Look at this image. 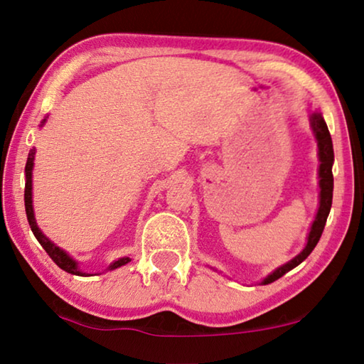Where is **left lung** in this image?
Wrapping results in <instances>:
<instances>
[{"mask_svg": "<svg viewBox=\"0 0 364 364\" xmlns=\"http://www.w3.org/2000/svg\"><path fill=\"white\" fill-rule=\"evenodd\" d=\"M310 125L313 134H315L316 143H318V157H319V207L316 212L315 221H313L311 230L308 232V241L305 249L300 252L297 257H294L291 262H287L282 267L276 268L273 273L268 274L267 278L262 281V284H269L276 279H279L281 276H284L287 271L297 267L305 258L311 254L313 249L316 247V244L321 237L326 220H328V215L331 212L332 205V191H334V176H332V164H334V149H332V139L331 133L328 130V125L323 119V115L318 112H311L310 115Z\"/></svg>", "mask_w": 364, "mask_h": 364, "instance_id": "8db88e82", "label": "left lung"}]
</instances>
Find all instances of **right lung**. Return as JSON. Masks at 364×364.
Listing matches in <instances>:
<instances>
[{"label":"right lung","mask_w":364,"mask_h":364,"mask_svg":"<svg viewBox=\"0 0 364 364\" xmlns=\"http://www.w3.org/2000/svg\"><path fill=\"white\" fill-rule=\"evenodd\" d=\"M46 119H43L41 125H45ZM33 160H35V147L32 151L28 152V159H27V164H26V194H23V200H26V212H27V220H28V225L32 228V232L35 234V237L38 239V242L41 244V247L48 252V255L53 258V262L58 264L60 269L67 271V273L70 274H77V276H86V273L83 271H80L78 268V263L73 260L72 257H69L65 254L63 249H59L56 244L49 241V239L45 236V234L41 232V230L36 225L35 221V213H33V205H32V170H33ZM130 260V257H123L119 258V260H115L114 263L109 264L107 269H115L119 267H123V264H127Z\"/></svg>","instance_id":"add662e5"}]
</instances>
